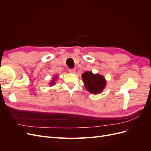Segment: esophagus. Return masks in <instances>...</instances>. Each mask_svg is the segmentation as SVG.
<instances>
[{
    "mask_svg": "<svg viewBox=\"0 0 151 151\" xmlns=\"http://www.w3.org/2000/svg\"><path fill=\"white\" fill-rule=\"evenodd\" d=\"M68 72H69L70 73H75L76 70L74 69V68H69V69H68Z\"/></svg>",
    "mask_w": 151,
    "mask_h": 151,
    "instance_id": "esophagus-1",
    "label": "esophagus"
}]
</instances>
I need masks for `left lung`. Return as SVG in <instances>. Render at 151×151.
Instances as JSON below:
<instances>
[{
  "mask_svg": "<svg viewBox=\"0 0 151 151\" xmlns=\"http://www.w3.org/2000/svg\"><path fill=\"white\" fill-rule=\"evenodd\" d=\"M82 77L85 88L93 94L101 93L106 85V81L104 77L99 74H93L91 72H86Z\"/></svg>",
  "mask_w": 151,
  "mask_h": 151,
  "instance_id": "1",
  "label": "left lung"
}]
</instances>
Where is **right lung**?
I'll list each match as a JSON object with an SVG mask.
<instances>
[{
    "instance_id": "1",
    "label": "right lung",
    "mask_w": 151,
    "mask_h": 151,
    "mask_svg": "<svg viewBox=\"0 0 151 151\" xmlns=\"http://www.w3.org/2000/svg\"><path fill=\"white\" fill-rule=\"evenodd\" d=\"M54 80H53V81L52 82V83H51V84H51V85H53V84H54Z\"/></svg>"
}]
</instances>
